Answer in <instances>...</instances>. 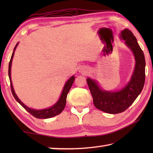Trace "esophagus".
I'll return each mask as SVG.
<instances>
[{"label":"esophagus","instance_id":"obj_1","mask_svg":"<svg viewBox=\"0 0 153 153\" xmlns=\"http://www.w3.org/2000/svg\"><path fill=\"white\" fill-rule=\"evenodd\" d=\"M87 71H88V70L86 69H82L81 70V72L82 74H86Z\"/></svg>","mask_w":153,"mask_h":153}]
</instances>
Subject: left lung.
Instances as JSON below:
<instances>
[{
	"label": "left lung",
	"instance_id": "left-lung-1",
	"mask_svg": "<svg viewBox=\"0 0 153 153\" xmlns=\"http://www.w3.org/2000/svg\"><path fill=\"white\" fill-rule=\"evenodd\" d=\"M120 38L132 51L136 61L133 74L126 86L119 91H107L101 89L96 80L89 77L86 79L95 107L110 114L126 111L140 94L145 82V58L136 37L130 30L124 29L121 32Z\"/></svg>",
	"mask_w": 153,
	"mask_h": 153
}]
</instances>
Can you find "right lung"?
Listing matches in <instances>:
<instances>
[{"mask_svg":"<svg viewBox=\"0 0 153 153\" xmlns=\"http://www.w3.org/2000/svg\"><path fill=\"white\" fill-rule=\"evenodd\" d=\"M18 45V43H17L16 46L14 48V51L13 52L11 60H10L9 62V79H10V83H11V92L12 94L13 95L14 98H15V100L19 103V104L24 107L25 110H26L27 112H29L31 115H33V117H35L36 118L38 119H48V118H51L53 117H55V116L59 115L60 114L63 110L64 109L66 105V99H67V96L68 92L70 90L71 87L73 84V83L75 80V76H72L70 78H69L68 80H67V82L65 84V86L63 87V91H62V93L61 94V97L59 98V99L57 102H56L55 105L52 107L47 108H45V109H41V110H37V109H33V108H30L27 107L26 105H24L21 100H19V98L17 97V94H15V90L13 88V84H12V81H11V64H12V60L14 56V53H15V51L16 49L17 46Z\"/></svg>","mask_w":153,"mask_h":153,"instance_id":"obj_1","label":"right lung"}]
</instances>
